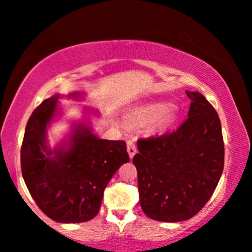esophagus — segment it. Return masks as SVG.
Here are the masks:
<instances>
[{
  "instance_id": "1",
  "label": "esophagus",
  "mask_w": 252,
  "mask_h": 252,
  "mask_svg": "<svg viewBox=\"0 0 252 252\" xmlns=\"http://www.w3.org/2000/svg\"><path fill=\"white\" fill-rule=\"evenodd\" d=\"M126 150H128L130 159H132L133 156H135L137 152L136 145H135V143H133V140H128V142H126Z\"/></svg>"
}]
</instances>
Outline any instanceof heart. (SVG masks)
<instances>
[{"label": "heart", "instance_id": "heart-1", "mask_svg": "<svg viewBox=\"0 0 252 252\" xmlns=\"http://www.w3.org/2000/svg\"><path fill=\"white\" fill-rule=\"evenodd\" d=\"M170 108H172V105L167 102L151 103V105L139 107V108L130 112L126 115V121L130 124H142L152 122L162 116V120L160 122L161 126H168L173 122V115L172 113H169Z\"/></svg>", "mask_w": 252, "mask_h": 252}]
</instances>
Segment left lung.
I'll return each mask as SVG.
<instances>
[{"instance_id": "left-lung-1", "label": "left lung", "mask_w": 252, "mask_h": 252, "mask_svg": "<svg viewBox=\"0 0 252 252\" xmlns=\"http://www.w3.org/2000/svg\"><path fill=\"white\" fill-rule=\"evenodd\" d=\"M176 130L140 138L132 162L138 176L139 202L151 219L179 222L196 216L216 190L223 170L220 119L199 92Z\"/></svg>"}]
</instances>
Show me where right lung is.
Segmentation results:
<instances>
[{"instance_id": "right-lung-1", "label": "right lung", "mask_w": 252, "mask_h": 252, "mask_svg": "<svg viewBox=\"0 0 252 252\" xmlns=\"http://www.w3.org/2000/svg\"><path fill=\"white\" fill-rule=\"evenodd\" d=\"M59 98L46 99L30 116L21 150L23 179L50 219L85 222L98 214L105 188L116 170L129 162V154L124 140L100 139L85 124L73 128L68 149L61 145L49 150L46 130Z\"/></svg>"}]
</instances>
